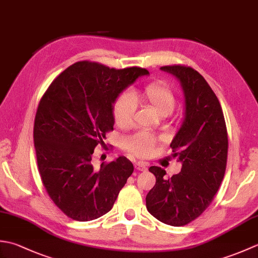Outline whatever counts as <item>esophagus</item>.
I'll use <instances>...</instances> for the list:
<instances>
[{
    "label": "esophagus",
    "instance_id": "obj_1",
    "mask_svg": "<svg viewBox=\"0 0 258 258\" xmlns=\"http://www.w3.org/2000/svg\"><path fill=\"white\" fill-rule=\"evenodd\" d=\"M134 167L136 171H146L147 169V164L144 162H138L134 164Z\"/></svg>",
    "mask_w": 258,
    "mask_h": 258
}]
</instances>
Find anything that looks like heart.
Returning a JSON list of instances; mask_svg holds the SVG:
<instances>
[{"label": "heart", "instance_id": "1", "mask_svg": "<svg viewBox=\"0 0 258 258\" xmlns=\"http://www.w3.org/2000/svg\"><path fill=\"white\" fill-rule=\"evenodd\" d=\"M141 96L149 105L155 109L161 116H167L176 106V94L167 83L155 81L144 86ZM138 111V100L134 94L125 92L114 103V122L119 128H130L134 124ZM157 140L155 136L146 132H138L124 140V146L131 154L139 157H149L154 152Z\"/></svg>", "mask_w": 258, "mask_h": 258}]
</instances>
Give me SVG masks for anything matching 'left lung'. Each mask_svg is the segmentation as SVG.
Instances as JSON below:
<instances>
[{"label":"left lung","instance_id":"left-lung-1","mask_svg":"<svg viewBox=\"0 0 258 258\" xmlns=\"http://www.w3.org/2000/svg\"><path fill=\"white\" fill-rule=\"evenodd\" d=\"M161 70L176 76L185 96V118L171 143L182 169L172 177L151 166L156 183L146 195V208L171 226H184L210 206L225 174L228 138L222 106L206 80L196 70L174 64Z\"/></svg>","mask_w":258,"mask_h":258}]
</instances>
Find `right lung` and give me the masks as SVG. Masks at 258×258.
<instances>
[{"mask_svg": "<svg viewBox=\"0 0 258 258\" xmlns=\"http://www.w3.org/2000/svg\"><path fill=\"white\" fill-rule=\"evenodd\" d=\"M149 71L81 61L59 74L43 94L34 119L38 173L48 196L70 218L87 222L112 210L134 171L124 156L93 166L95 147L113 131V103Z\"/></svg>", "mask_w": 258, "mask_h": 258, "instance_id": "add662e5", "label": "right lung"}]
</instances>
